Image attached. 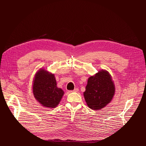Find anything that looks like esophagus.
Returning a JSON list of instances; mask_svg holds the SVG:
<instances>
[{
	"label": "esophagus",
	"mask_w": 146,
	"mask_h": 146,
	"mask_svg": "<svg viewBox=\"0 0 146 146\" xmlns=\"http://www.w3.org/2000/svg\"><path fill=\"white\" fill-rule=\"evenodd\" d=\"M78 91V88H75L74 90H73V91H72L71 92H77Z\"/></svg>",
	"instance_id": "1"
}]
</instances>
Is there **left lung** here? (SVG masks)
I'll return each mask as SVG.
<instances>
[{
    "label": "left lung",
    "mask_w": 146,
    "mask_h": 146,
    "mask_svg": "<svg viewBox=\"0 0 146 146\" xmlns=\"http://www.w3.org/2000/svg\"><path fill=\"white\" fill-rule=\"evenodd\" d=\"M115 92V85L111 74L106 70L101 69L88 78L83 95L89 108L100 110L111 102Z\"/></svg>",
    "instance_id": "8db88e82"
}]
</instances>
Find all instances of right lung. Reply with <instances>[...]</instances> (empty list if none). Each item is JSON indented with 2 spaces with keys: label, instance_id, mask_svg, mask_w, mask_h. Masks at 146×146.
I'll return each mask as SVG.
<instances>
[{
  "label": "right lung",
  "instance_id": "obj_1",
  "mask_svg": "<svg viewBox=\"0 0 146 146\" xmlns=\"http://www.w3.org/2000/svg\"><path fill=\"white\" fill-rule=\"evenodd\" d=\"M56 85L54 74L40 68L36 73L33 81L34 98L44 108H55L64 95V91Z\"/></svg>",
  "mask_w": 146,
  "mask_h": 146
}]
</instances>
